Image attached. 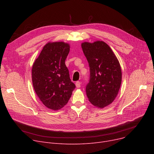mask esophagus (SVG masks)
<instances>
[{"label": "esophagus", "mask_w": 154, "mask_h": 154, "mask_svg": "<svg viewBox=\"0 0 154 154\" xmlns=\"http://www.w3.org/2000/svg\"><path fill=\"white\" fill-rule=\"evenodd\" d=\"M75 85H76V87H77V88H80V85H81V83H80L79 81H77V82H76V83H75Z\"/></svg>", "instance_id": "34e87169"}]
</instances>
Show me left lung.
Returning <instances> with one entry per match:
<instances>
[{
    "label": "left lung",
    "mask_w": 154,
    "mask_h": 154,
    "mask_svg": "<svg viewBox=\"0 0 154 154\" xmlns=\"http://www.w3.org/2000/svg\"><path fill=\"white\" fill-rule=\"evenodd\" d=\"M83 52L90 67V79L86 86L88 100L103 108L117 97L122 82L119 62L110 47L103 41L82 43Z\"/></svg>",
    "instance_id": "1"
}]
</instances>
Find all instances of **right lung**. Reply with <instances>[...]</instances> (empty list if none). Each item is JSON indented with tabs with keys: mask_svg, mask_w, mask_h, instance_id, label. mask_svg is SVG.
Here are the masks:
<instances>
[{
	"mask_svg": "<svg viewBox=\"0 0 154 154\" xmlns=\"http://www.w3.org/2000/svg\"><path fill=\"white\" fill-rule=\"evenodd\" d=\"M69 51L67 43L48 42L32 66L35 92L44 106L52 110H57L66 106L75 88L65 63Z\"/></svg>",
	"mask_w": 154,
	"mask_h": 154,
	"instance_id": "add662e5",
	"label": "right lung"
}]
</instances>
